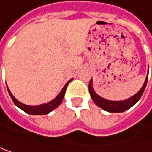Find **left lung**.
I'll return each instance as SVG.
<instances>
[{
    "mask_svg": "<svg viewBox=\"0 0 152 152\" xmlns=\"http://www.w3.org/2000/svg\"><path fill=\"white\" fill-rule=\"evenodd\" d=\"M147 82H148V75H147V77H146L145 82H144L143 86H141V88L135 95H133L129 98L125 99V100H120V101L107 100V99L97 95L93 88L92 78L88 85V89H89V93H90V96L93 99V101L96 103V105L97 107H101L102 109L106 110L107 112H110V113H120V112L126 111V110H128L129 108L133 107L140 100L144 90H145V87L147 86Z\"/></svg>",
    "mask_w": 152,
    "mask_h": 152,
    "instance_id": "obj_1",
    "label": "left lung"
}]
</instances>
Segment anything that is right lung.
Here are the masks:
<instances>
[{"label": "right lung", "instance_id": "1", "mask_svg": "<svg viewBox=\"0 0 152 152\" xmlns=\"http://www.w3.org/2000/svg\"><path fill=\"white\" fill-rule=\"evenodd\" d=\"M73 80L70 79L66 85L65 86L63 87L62 90L60 91V93L53 99V100H51L47 103H45V104H41V105H37V106H28V105H25L22 102H20L19 100H17V99L13 96V95L12 94V92L10 91V89L8 88L7 86V89H8V92H9V95L11 96V98L12 99L13 103L18 107L19 108H21L23 111L30 114V115H46L48 113H50L51 111H53L55 108H56L62 102L63 98H64V96L66 94V87L68 86V84Z\"/></svg>", "mask_w": 152, "mask_h": 152}]
</instances>
